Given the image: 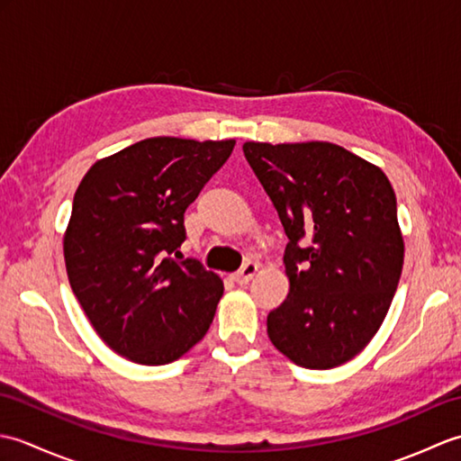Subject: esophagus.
Segmentation results:
<instances>
[{"label": "esophagus", "instance_id": "esophagus-1", "mask_svg": "<svg viewBox=\"0 0 461 461\" xmlns=\"http://www.w3.org/2000/svg\"><path fill=\"white\" fill-rule=\"evenodd\" d=\"M256 273H258V263L248 261V263H243V267L240 271L233 273L231 279L236 281V283H240V285H246V283H249L253 279V276H256Z\"/></svg>", "mask_w": 461, "mask_h": 461}]
</instances>
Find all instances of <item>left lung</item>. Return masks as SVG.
I'll list each match as a JSON object with an SVG mask.
<instances>
[{"label":"left lung","mask_w":461,"mask_h":461,"mask_svg":"<svg viewBox=\"0 0 461 461\" xmlns=\"http://www.w3.org/2000/svg\"><path fill=\"white\" fill-rule=\"evenodd\" d=\"M243 154L289 240V295L267 335L295 365L357 357L384 321L404 263L396 195L376 166L330 142H246Z\"/></svg>","instance_id":"1"}]
</instances>
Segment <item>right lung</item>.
<instances>
[{
	"label": "right lung",
	"instance_id": "add662e5",
	"mask_svg": "<svg viewBox=\"0 0 461 461\" xmlns=\"http://www.w3.org/2000/svg\"><path fill=\"white\" fill-rule=\"evenodd\" d=\"M236 140L156 136L99 160L75 192L68 283L99 337L139 365H168L208 332L223 283L182 258L184 212Z\"/></svg>",
	"mask_w": 461,
	"mask_h": 461
}]
</instances>
